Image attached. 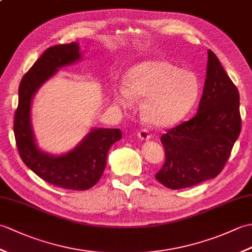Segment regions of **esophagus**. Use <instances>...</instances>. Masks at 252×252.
I'll return each instance as SVG.
<instances>
[{"label": "esophagus", "instance_id": "1", "mask_svg": "<svg viewBox=\"0 0 252 252\" xmlns=\"http://www.w3.org/2000/svg\"><path fill=\"white\" fill-rule=\"evenodd\" d=\"M137 136L140 137V138H142V140H144V141H147V140H149V138L152 137L151 133H149V131L147 129H142V130L138 131L137 132Z\"/></svg>", "mask_w": 252, "mask_h": 252}]
</instances>
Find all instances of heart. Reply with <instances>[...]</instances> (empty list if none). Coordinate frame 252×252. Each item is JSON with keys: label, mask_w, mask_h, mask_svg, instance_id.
<instances>
[{"label": "heart", "mask_w": 252, "mask_h": 252, "mask_svg": "<svg viewBox=\"0 0 252 252\" xmlns=\"http://www.w3.org/2000/svg\"><path fill=\"white\" fill-rule=\"evenodd\" d=\"M200 91L195 73L168 62H144L126 74V88L114 91L115 101L131 107L135 97H145L142 106L145 119L154 126L174 125L189 114Z\"/></svg>", "instance_id": "b5f03b06"}]
</instances>
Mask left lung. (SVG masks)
Instances as JSON below:
<instances>
[{"label":"left lung","instance_id":"obj_1","mask_svg":"<svg viewBox=\"0 0 252 252\" xmlns=\"http://www.w3.org/2000/svg\"><path fill=\"white\" fill-rule=\"evenodd\" d=\"M240 130L237 87L209 50L207 78L197 114L160 137L165 160L156 179L168 189H180L216 178Z\"/></svg>","mask_w":252,"mask_h":252}]
</instances>
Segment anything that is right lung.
I'll use <instances>...</instances> for the list:
<instances>
[{
	"mask_svg": "<svg viewBox=\"0 0 252 252\" xmlns=\"http://www.w3.org/2000/svg\"><path fill=\"white\" fill-rule=\"evenodd\" d=\"M80 58L76 42L49 47L21 79L18 106L14 117V134L20 158L25 164L47 183L62 189L85 190L103 175L109 148L119 141V129H96L72 152L60 157L50 156L36 147L30 123L32 96L58 68Z\"/></svg>",
	"mask_w": 252,
	"mask_h": 252,
	"instance_id": "right-lung-1",
	"label": "right lung"
}]
</instances>
